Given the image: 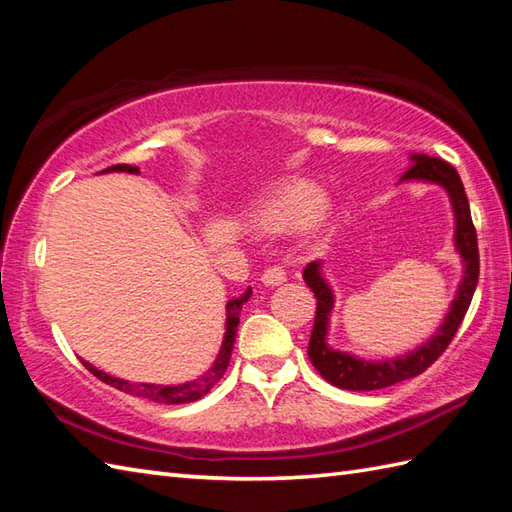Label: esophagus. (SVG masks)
<instances>
[{
	"label": "esophagus",
	"instance_id": "34e87169",
	"mask_svg": "<svg viewBox=\"0 0 512 512\" xmlns=\"http://www.w3.org/2000/svg\"><path fill=\"white\" fill-rule=\"evenodd\" d=\"M262 281H264L266 286H279V284H284V281H286L284 268H281V266H270V268H266L264 273H262Z\"/></svg>",
	"mask_w": 512,
	"mask_h": 512
}]
</instances>
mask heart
I'll use <instances>...</instances> for the list:
<instances>
[{"label":"heart","instance_id":"obj_1","mask_svg":"<svg viewBox=\"0 0 512 512\" xmlns=\"http://www.w3.org/2000/svg\"><path fill=\"white\" fill-rule=\"evenodd\" d=\"M319 191L308 182L301 180H290L279 184L273 191H270L266 198L259 202L255 209V224L264 231H288V228H295L301 222H306L309 213L314 210L312 222L323 220V206L319 204Z\"/></svg>","mask_w":512,"mask_h":512}]
</instances>
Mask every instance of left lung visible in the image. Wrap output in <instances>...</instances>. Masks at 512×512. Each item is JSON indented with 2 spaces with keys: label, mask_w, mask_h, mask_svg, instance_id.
<instances>
[{
  "label": "left lung",
  "mask_w": 512,
  "mask_h": 512,
  "mask_svg": "<svg viewBox=\"0 0 512 512\" xmlns=\"http://www.w3.org/2000/svg\"><path fill=\"white\" fill-rule=\"evenodd\" d=\"M422 180L444 187L449 193V200L455 215V250H458L464 262V277L460 281L458 295H455L451 310L440 330L431 336L427 343H422L418 350H413L398 358H385V361H365L347 352L332 350L328 345V325L330 312L334 308V295L328 281L323 279L321 262H310L303 270V279L317 297V317L308 345V356L317 372L328 380L330 385L350 391H374L391 387L402 380L422 374L424 369L438 361V356L447 350L458 332L466 310L471 306L473 292L480 277V253H477V233L471 220V206L466 200L464 184L449 162L440 158H429L424 154L411 156V167L402 173L400 182Z\"/></svg>",
  "instance_id": "left-lung-1"
}]
</instances>
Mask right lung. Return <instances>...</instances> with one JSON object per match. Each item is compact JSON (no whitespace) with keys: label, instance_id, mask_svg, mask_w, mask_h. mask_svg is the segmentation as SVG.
I'll return each instance as SVG.
<instances>
[{"label":"right lung","instance_id":"add662e5","mask_svg":"<svg viewBox=\"0 0 512 512\" xmlns=\"http://www.w3.org/2000/svg\"><path fill=\"white\" fill-rule=\"evenodd\" d=\"M105 171H125V173H140L138 167L132 165H114V167H107ZM253 295V290H246L244 295H239L237 299H231L226 303V332H224V341L220 347V354H217L213 367L209 372H204L202 376H198L195 380H189V383H182V385H149V383H129V380L123 378H116L101 372V369H96L94 365H90L88 361H83V365L90 369V372L103 380L105 385L116 387L118 391H125L129 396H138V398H147V400H154L160 402V405H182V402H193V400H200L202 396L209 394L213 389V385L220 380L226 372L228 361H231V354H233V343H235V332H237V325H239V310H242L244 303Z\"/></svg>","mask_w":512,"mask_h":512}]
</instances>
